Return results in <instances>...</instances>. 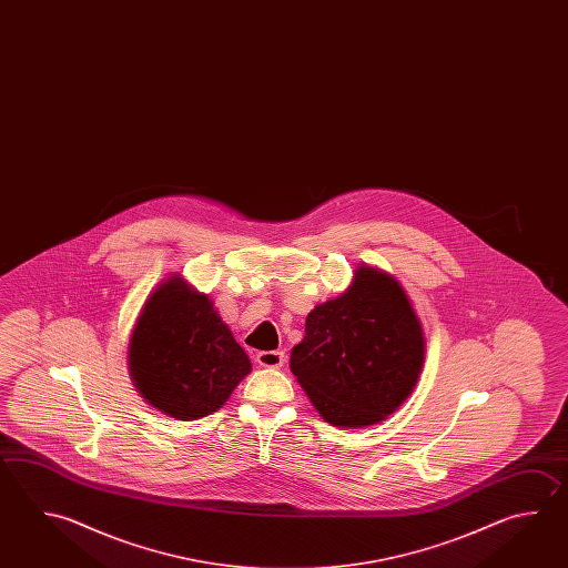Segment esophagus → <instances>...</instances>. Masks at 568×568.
<instances>
[{"mask_svg": "<svg viewBox=\"0 0 568 568\" xmlns=\"http://www.w3.org/2000/svg\"><path fill=\"white\" fill-rule=\"evenodd\" d=\"M285 362L283 352H258L257 364L263 367H271V369H278Z\"/></svg>", "mask_w": 568, "mask_h": 568, "instance_id": "1", "label": "esophagus"}]
</instances>
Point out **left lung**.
<instances>
[{"mask_svg":"<svg viewBox=\"0 0 568 568\" xmlns=\"http://www.w3.org/2000/svg\"><path fill=\"white\" fill-rule=\"evenodd\" d=\"M424 332L406 291L359 267L349 290L311 311L291 372L325 422L365 428L394 414L418 384Z\"/></svg>","mask_w":568,"mask_h":568,"instance_id":"8db88e82","label":"left lung"}]
</instances>
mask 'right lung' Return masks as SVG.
I'll list each match as a JSON object with an SVG mask.
<instances>
[{
  "label": "right lung",
  "mask_w": 568,
  "mask_h": 568,
  "mask_svg": "<svg viewBox=\"0 0 568 568\" xmlns=\"http://www.w3.org/2000/svg\"><path fill=\"white\" fill-rule=\"evenodd\" d=\"M129 365L140 396L184 422L216 412L251 372L213 301L179 275L161 283L140 311Z\"/></svg>",
  "instance_id": "1"
}]
</instances>
